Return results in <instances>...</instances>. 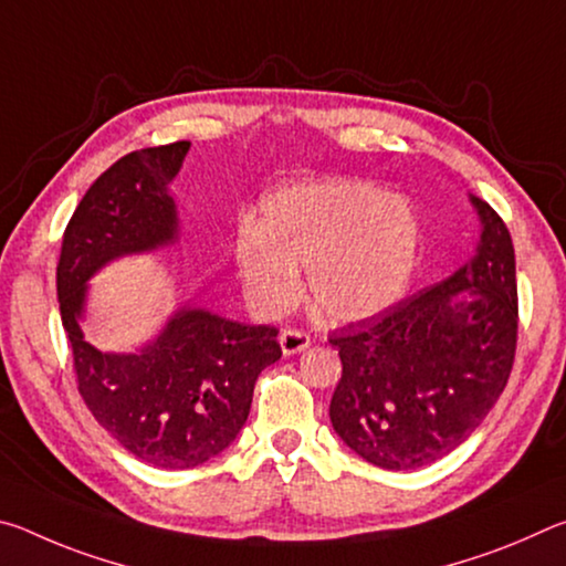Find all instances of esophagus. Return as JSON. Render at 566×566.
Here are the masks:
<instances>
[{
	"mask_svg": "<svg viewBox=\"0 0 566 566\" xmlns=\"http://www.w3.org/2000/svg\"><path fill=\"white\" fill-rule=\"evenodd\" d=\"M280 344H282V352L286 357H292V354H300L312 344V337L302 329H284L280 334Z\"/></svg>",
	"mask_w": 566,
	"mask_h": 566,
	"instance_id": "esophagus-1",
	"label": "esophagus"
}]
</instances>
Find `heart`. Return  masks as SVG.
Listing matches in <instances>:
<instances>
[{
	"label": "heart",
	"instance_id": "obj_1",
	"mask_svg": "<svg viewBox=\"0 0 566 566\" xmlns=\"http://www.w3.org/2000/svg\"><path fill=\"white\" fill-rule=\"evenodd\" d=\"M234 266L262 314L300 296L329 324L377 317L405 294L417 256V222L397 197L347 179L296 181L262 202L256 227L237 234Z\"/></svg>",
	"mask_w": 566,
	"mask_h": 566
}]
</instances>
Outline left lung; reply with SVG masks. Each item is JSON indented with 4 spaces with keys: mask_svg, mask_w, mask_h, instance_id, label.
<instances>
[{
    "mask_svg": "<svg viewBox=\"0 0 566 566\" xmlns=\"http://www.w3.org/2000/svg\"><path fill=\"white\" fill-rule=\"evenodd\" d=\"M482 222L464 266L381 317L332 332L342 379L329 419L369 464L401 472L447 457L482 424L510 379L520 310L510 229L469 195Z\"/></svg>",
    "mask_w": 566,
    "mask_h": 566,
    "instance_id": "obj_1",
    "label": "left lung"
}]
</instances>
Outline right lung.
<instances>
[{
  "label": "right lung",
  "mask_w": 566,
  "mask_h": 566,
  "mask_svg": "<svg viewBox=\"0 0 566 566\" xmlns=\"http://www.w3.org/2000/svg\"><path fill=\"white\" fill-rule=\"evenodd\" d=\"M187 151L189 142H175L114 161L76 205L56 264L60 314L84 405L129 454L159 469H191L222 454L249 417L256 377L282 357L274 327L197 306L177 310L137 352H99L84 339L80 319L92 276L119 256L177 242L167 185Z\"/></svg>",
  "instance_id": "obj_1"
}]
</instances>
